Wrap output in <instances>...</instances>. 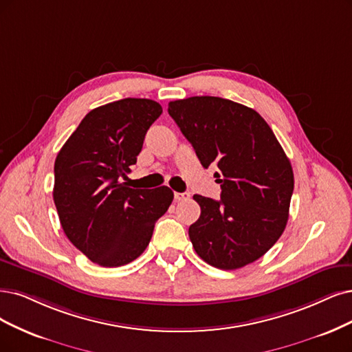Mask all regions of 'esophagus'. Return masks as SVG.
Wrapping results in <instances>:
<instances>
[{"label": "esophagus", "instance_id": "34e87169", "mask_svg": "<svg viewBox=\"0 0 352 352\" xmlns=\"http://www.w3.org/2000/svg\"><path fill=\"white\" fill-rule=\"evenodd\" d=\"M174 199L177 201H184L190 199V192H174Z\"/></svg>", "mask_w": 352, "mask_h": 352}]
</instances>
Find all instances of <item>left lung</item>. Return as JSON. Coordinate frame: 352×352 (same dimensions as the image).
<instances>
[{"label": "left lung", "mask_w": 352, "mask_h": 352, "mask_svg": "<svg viewBox=\"0 0 352 352\" xmlns=\"http://www.w3.org/2000/svg\"><path fill=\"white\" fill-rule=\"evenodd\" d=\"M168 113L204 168L217 165L220 200L196 194L201 214L188 229L197 255L220 270L261 258L289 220L292 164L255 110L220 97L169 101Z\"/></svg>", "instance_id": "obj_1"}]
</instances>
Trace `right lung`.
I'll return each instance as SVG.
<instances>
[{
  "label": "right lung",
  "mask_w": 352,
  "mask_h": 352,
  "mask_svg": "<svg viewBox=\"0 0 352 352\" xmlns=\"http://www.w3.org/2000/svg\"><path fill=\"white\" fill-rule=\"evenodd\" d=\"M162 113L148 98H123L91 110L55 161L54 201L67 238L94 264L122 267L146 250L174 192L130 188L151 124Z\"/></svg>",
  "instance_id": "right-lung-1"
}]
</instances>
